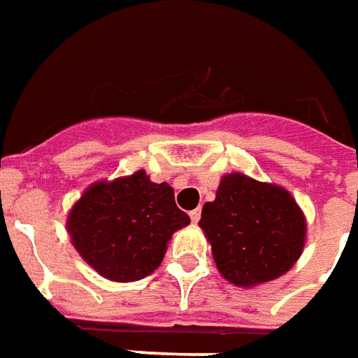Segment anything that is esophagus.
Wrapping results in <instances>:
<instances>
[{
    "label": "esophagus",
    "instance_id": "1",
    "mask_svg": "<svg viewBox=\"0 0 358 358\" xmlns=\"http://www.w3.org/2000/svg\"><path fill=\"white\" fill-rule=\"evenodd\" d=\"M199 217H201V210H192L189 211V220H192V223H198Z\"/></svg>",
    "mask_w": 358,
    "mask_h": 358
}]
</instances>
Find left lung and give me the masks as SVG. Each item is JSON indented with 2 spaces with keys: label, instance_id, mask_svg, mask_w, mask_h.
I'll return each instance as SVG.
<instances>
[{
  "label": "left lung",
  "instance_id": "8db88e82",
  "mask_svg": "<svg viewBox=\"0 0 358 358\" xmlns=\"http://www.w3.org/2000/svg\"><path fill=\"white\" fill-rule=\"evenodd\" d=\"M199 227L223 278L245 288L286 274L306 243V217L290 192L241 172L221 178Z\"/></svg>",
  "mask_w": 358,
  "mask_h": 358
}]
</instances>
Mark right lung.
Masks as SVG:
<instances>
[{"label": "right lung", "mask_w": 358, "mask_h": 358, "mask_svg": "<svg viewBox=\"0 0 358 358\" xmlns=\"http://www.w3.org/2000/svg\"><path fill=\"white\" fill-rule=\"evenodd\" d=\"M189 217L166 182L145 170L92 184L72 206L66 229L80 257L113 282H135L159 268L174 231Z\"/></svg>", "instance_id": "obj_1"}]
</instances>
